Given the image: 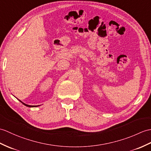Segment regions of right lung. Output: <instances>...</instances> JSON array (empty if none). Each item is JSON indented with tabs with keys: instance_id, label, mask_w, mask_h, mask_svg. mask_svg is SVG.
Listing matches in <instances>:
<instances>
[{
	"instance_id": "1",
	"label": "right lung",
	"mask_w": 151,
	"mask_h": 151,
	"mask_svg": "<svg viewBox=\"0 0 151 151\" xmlns=\"http://www.w3.org/2000/svg\"><path fill=\"white\" fill-rule=\"evenodd\" d=\"M20 101H21L20 100H19ZM21 102H22V101H21ZM24 106H27V107H38V106H29V105H27V104H24V103H23V102H22Z\"/></svg>"
}]
</instances>
